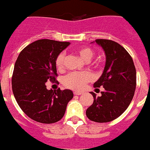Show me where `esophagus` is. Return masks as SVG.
I'll return each mask as SVG.
<instances>
[{
	"mask_svg": "<svg viewBox=\"0 0 150 150\" xmlns=\"http://www.w3.org/2000/svg\"><path fill=\"white\" fill-rule=\"evenodd\" d=\"M74 95H81V92H78V91H74Z\"/></svg>",
	"mask_w": 150,
	"mask_h": 150,
	"instance_id": "obj_1",
	"label": "esophagus"
}]
</instances>
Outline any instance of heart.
<instances>
[{"label": "heart", "mask_w": 150, "mask_h": 150, "mask_svg": "<svg viewBox=\"0 0 150 150\" xmlns=\"http://www.w3.org/2000/svg\"><path fill=\"white\" fill-rule=\"evenodd\" d=\"M76 52L86 62H89L94 56V51L90 47L88 46H81L77 48L76 50ZM64 58H65V54L63 52H60L57 56L55 59V64L58 70H62L64 69ZM92 77L93 76L91 73L89 72H81V73L74 72L64 76L63 79V84L67 88L79 90L84 87L86 83L91 81Z\"/></svg>", "instance_id": "1"}]
</instances>
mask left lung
<instances>
[{"label": "left lung", "mask_w": 150, "mask_h": 150, "mask_svg": "<svg viewBox=\"0 0 150 150\" xmlns=\"http://www.w3.org/2000/svg\"><path fill=\"white\" fill-rule=\"evenodd\" d=\"M106 57L103 74L93 85L94 88H105L100 97H96L93 103L86 110V116L95 122H110L123 113L129 105L136 88V69L129 53L115 41L97 39Z\"/></svg>", "instance_id": "left-lung-1"}]
</instances>
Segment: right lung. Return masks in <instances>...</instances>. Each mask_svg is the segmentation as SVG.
<instances>
[{
  "mask_svg": "<svg viewBox=\"0 0 150 150\" xmlns=\"http://www.w3.org/2000/svg\"><path fill=\"white\" fill-rule=\"evenodd\" d=\"M69 44L49 39L36 40L20 52L15 62L13 93L20 108L33 121L44 124L60 121L74 98L69 89L48 90L45 86L48 81H56L55 59Z\"/></svg>",
  "mask_w": 150,
  "mask_h": 150,
  "instance_id": "right-lung-1",
  "label": "right lung"
}]
</instances>
